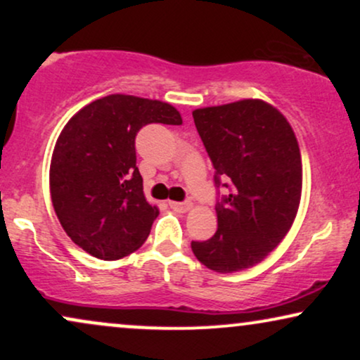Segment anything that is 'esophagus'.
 Instances as JSON below:
<instances>
[{"mask_svg": "<svg viewBox=\"0 0 360 360\" xmlns=\"http://www.w3.org/2000/svg\"><path fill=\"white\" fill-rule=\"evenodd\" d=\"M169 206H171L172 210H176V212H188V210H191V205L189 203H179V201H169Z\"/></svg>", "mask_w": 360, "mask_h": 360, "instance_id": "esophagus-1", "label": "esophagus"}]
</instances>
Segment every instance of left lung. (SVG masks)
<instances>
[{
    "label": "left lung",
    "instance_id": "1",
    "mask_svg": "<svg viewBox=\"0 0 360 360\" xmlns=\"http://www.w3.org/2000/svg\"><path fill=\"white\" fill-rule=\"evenodd\" d=\"M194 125L214 167L218 230L191 242L208 269H249L286 237L301 200L298 140L284 115L262 100H240L193 111Z\"/></svg>",
    "mask_w": 360,
    "mask_h": 360
}]
</instances>
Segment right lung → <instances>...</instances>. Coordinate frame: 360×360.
<instances>
[{"label": "right lung", "instance_id": "obj_1", "mask_svg": "<svg viewBox=\"0 0 360 360\" xmlns=\"http://www.w3.org/2000/svg\"><path fill=\"white\" fill-rule=\"evenodd\" d=\"M148 123L181 125L169 103L110 94L62 128L51 160V198L62 229L93 257L117 260L147 240L159 208L143 196L135 137Z\"/></svg>", "mask_w": 360, "mask_h": 360}]
</instances>
